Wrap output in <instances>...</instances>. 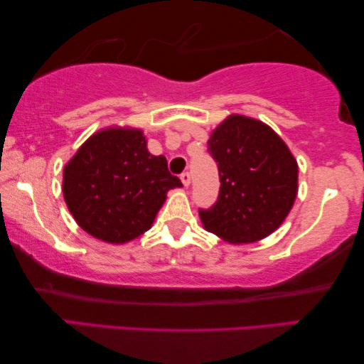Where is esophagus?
<instances>
[{
    "label": "esophagus",
    "instance_id": "34e87169",
    "mask_svg": "<svg viewBox=\"0 0 364 364\" xmlns=\"http://www.w3.org/2000/svg\"><path fill=\"white\" fill-rule=\"evenodd\" d=\"M181 181H182V183L186 187H188L190 186V172L188 171H183L182 174H181Z\"/></svg>",
    "mask_w": 364,
    "mask_h": 364
}]
</instances>
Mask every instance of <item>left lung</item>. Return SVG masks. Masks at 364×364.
Instances as JSON below:
<instances>
[{"instance_id": "left-lung-1", "label": "left lung", "mask_w": 364, "mask_h": 364, "mask_svg": "<svg viewBox=\"0 0 364 364\" xmlns=\"http://www.w3.org/2000/svg\"><path fill=\"white\" fill-rule=\"evenodd\" d=\"M208 153L219 171L218 200L200 208L201 223L230 243H252L276 230L294 206L299 168L263 122L230 116L211 134Z\"/></svg>"}]
</instances>
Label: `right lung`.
I'll return each instance as SVG.
<instances>
[{"mask_svg": "<svg viewBox=\"0 0 364 364\" xmlns=\"http://www.w3.org/2000/svg\"><path fill=\"white\" fill-rule=\"evenodd\" d=\"M182 187L164 156H153L140 130L108 129L90 136L64 168L69 211L88 234L109 243L151 228L168 190Z\"/></svg>", "mask_w": 364, "mask_h": 364, "instance_id": "add662e5", "label": "right lung"}]
</instances>
